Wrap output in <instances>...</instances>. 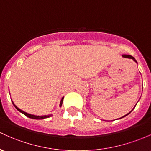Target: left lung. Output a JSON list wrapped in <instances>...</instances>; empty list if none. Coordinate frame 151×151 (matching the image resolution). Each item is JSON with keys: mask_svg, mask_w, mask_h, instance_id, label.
I'll use <instances>...</instances> for the list:
<instances>
[{"mask_svg": "<svg viewBox=\"0 0 151 151\" xmlns=\"http://www.w3.org/2000/svg\"><path fill=\"white\" fill-rule=\"evenodd\" d=\"M122 57H124V58H129V59H132V60H134V61H135V62H136V63H137V61H136V60H135V59H134V58H133V57H132V56H131V55H122ZM130 112H131V111H130ZM130 112H129V113H130ZM129 113H128V114H127L124 115V116H127V115H128V114H129ZM124 116H122V117H124ZM121 118H122V117H121ZM121 118H119V119H121Z\"/></svg>", "mask_w": 151, "mask_h": 151, "instance_id": "8db88e82", "label": "left lung"}]
</instances>
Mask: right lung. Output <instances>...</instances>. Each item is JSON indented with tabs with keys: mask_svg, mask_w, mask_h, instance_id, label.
Wrapping results in <instances>:
<instances>
[{
	"mask_svg": "<svg viewBox=\"0 0 151 151\" xmlns=\"http://www.w3.org/2000/svg\"><path fill=\"white\" fill-rule=\"evenodd\" d=\"M63 98L62 99V100H61L60 101V106H62V104H63ZM13 103V102H12ZM13 104H14V106H15L16 109L18 110L19 111H20V112H22V114H24L25 116H28V117L29 118H32V119H45V118H47L49 117V116H51V115H45V116H36V115H32V114H28V113L25 112V111H22V110H21L20 109H19L17 107V106H16L15 104H14V103H13Z\"/></svg>",
	"mask_w": 151,
	"mask_h": 151,
	"instance_id": "add662e5",
	"label": "right lung"
}]
</instances>
